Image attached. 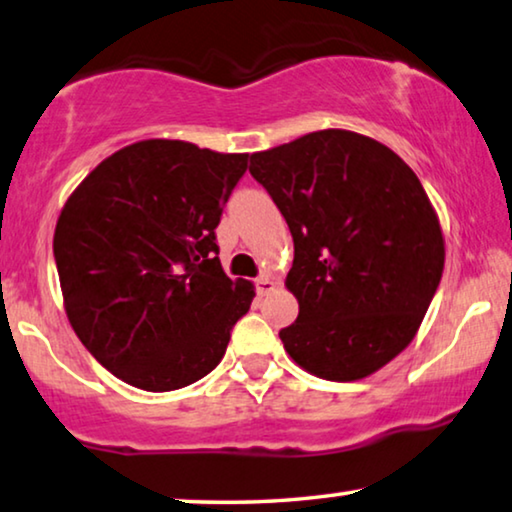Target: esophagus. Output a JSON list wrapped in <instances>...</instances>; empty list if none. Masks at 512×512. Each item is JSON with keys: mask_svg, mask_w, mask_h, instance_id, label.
<instances>
[{"mask_svg": "<svg viewBox=\"0 0 512 512\" xmlns=\"http://www.w3.org/2000/svg\"><path fill=\"white\" fill-rule=\"evenodd\" d=\"M255 287H257V294L259 296H266V294H271L273 289H276V282H273L269 276H259L257 280H255Z\"/></svg>", "mask_w": 512, "mask_h": 512, "instance_id": "34e87169", "label": "esophagus"}]
</instances>
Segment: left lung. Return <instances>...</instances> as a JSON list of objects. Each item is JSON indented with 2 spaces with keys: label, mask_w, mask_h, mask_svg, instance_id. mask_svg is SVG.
<instances>
[{
  "label": "left lung",
  "mask_w": 512,
  "mask_h": 512,
  "mask_svg": "<svg viewBox=\"0 0 512 512\" xmlns=\"http://www.w3.org/2000/svg\"><path fill=\"white\" fill-rule=\"evenodd\" d=\"M250 174L294 239L287 354L329 381L384 368L414 340L444 271V236L414 170L372 137L329 128L253 154Z\"/></svg>",
  "instance_id": "obj_1"
}]
</instances>
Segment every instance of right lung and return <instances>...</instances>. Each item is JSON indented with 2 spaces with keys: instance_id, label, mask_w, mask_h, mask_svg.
Listing matches in <instances>:
<instances>
[{
  "instance_id": "right-lung-1",
  "label": "right lung",
  "mask_w": 512,
  "mask_h": 512,
  "mask_svg": "<svg viewBox=\"0 0 512 512\" xmlns=\"http://www.w3.org/2000/svg\"><path fill=\"white\" fill-rule=\"evenodd\" d=\"M248 154L144 140L105 158L66 202L55 262L66 315L114 377L177 391L223 358L253 285L230 280L216 227Z\"/></svg>"
}]
</instances>
